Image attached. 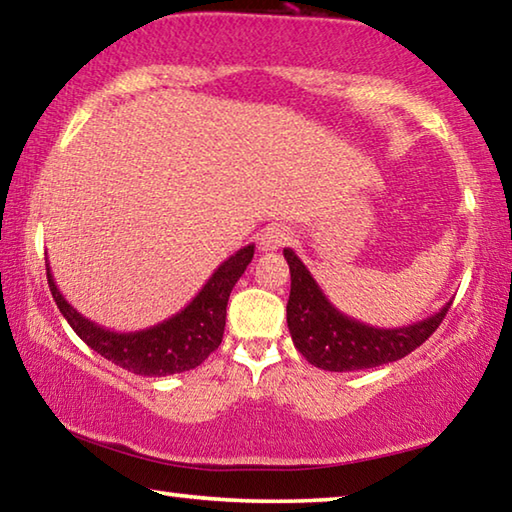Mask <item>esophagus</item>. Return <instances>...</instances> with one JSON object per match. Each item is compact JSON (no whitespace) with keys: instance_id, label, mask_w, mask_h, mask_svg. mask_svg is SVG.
I'll use <instances>...</instances> for the list:
<instances>
[{"instance_id":"34e87169","label":"esophagus","mask_w":512,"mask_h":512,"mask_svg":"<svg viewBox=\"0 0 512 512\" xmlns=\"http://www.w3.org/2000/svg\"><path fill=\"white\" fill-rule=\"evenodd\" d=\"M289 239H291V235L287 228H282V225H268L262 235H259V248L268 253V250H277V248L287 246Z\"/></svg>"}]
</instances>
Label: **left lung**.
<instances>
[{"mask_svg":"<svg viewBox=\"0 0 512 512\" xmlns=\"http://www.w3.org/2000/svg\"><path fill=\"white\" fill-rule=\"evenodd\" d=\"M284 259L291 271L287 302L291 339L302 357L320 370L352 372L402 359L436 332L452 307L449 300L433 316L406 327H372L336 309L291 248H284Z\"/></svg>","mask_w":512,"mask_h":512,"instance_id":"obj_1","label":"left lung"}]
</instances>
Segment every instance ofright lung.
I'll list each match as a JSON object with an SVG mask.
<instances>
[{"label":"right lung","instance_id":"obj_1","mask_svg":"<svg viewBox=\"0 0 512 512\" xmlns=\"http://www.w3.org/2000/svg\"><path fill=\"white\" fill-rule=\"evenodd\" d=\"M253 255L255 244L239 248L235 255H230L216 268L185 309L158 325L137 329V332H115V329H106L85 318L58 291L49 264L47 282L60 314L94 352L135 375L167 377L201 366L219 348L225 329V307H228L232 287L244 275Z\"/></svg>","mask_w":512,"mask_h":512}]
</instances>
